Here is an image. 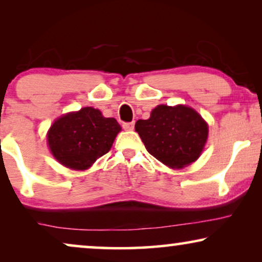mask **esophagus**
Listing matches in <instances>:
<instances>
[{"instance_id":"esophagus-1","label":"esophagus","mask_w":262,"mask_h":262,"mask_svg":"<svg viewBox=\"0 0 262 262\" xmlns=\"http://www.w3.org/2000/svg\"><path fill=\"white\" fill-rule=\"evenodd\" d=\"M123 127L127 131H132L135 128V123H134V121H132V123H124Z\"/></svg>"}]
</instances>
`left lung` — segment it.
Wrapping results in <instances>:
<instances>
[{
	"instance_id": "1",
	"label": "left lung",
	"mask_w": 262,
	"mask_h": 262,
	"mask_svg": "<svg viewBox=\"0 0 262 262\" xmlns=\"http://www.w3.org/2000/svg\"><path fill=\"white\" fill-rule=\"evenodd\" d=\"M135 127L150 155L173 169L198 160L209 136L206 121L185 105H159Z\"/></svg>"
}]
</instances>
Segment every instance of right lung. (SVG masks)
Segmentation results:
<instances>
[{"label":"right lung","instance_id":"add662e5","mask_svg":"<svg viewBox=\"0 0 262 262\" xmlns=\"http://www.w3.org/2000/svg\"><path fill=\"white\" fill-rule=\"evenodd\" d=\"M120 130L114 118H105L99 110L83 107L64 114L51 125L49 148L64 167L85 170L110 151Z\"/></svg>","mask_w":262,"mask_h":262}]
</instances>
